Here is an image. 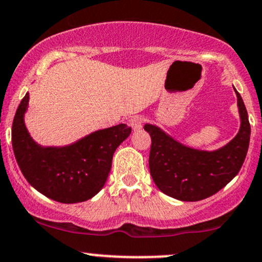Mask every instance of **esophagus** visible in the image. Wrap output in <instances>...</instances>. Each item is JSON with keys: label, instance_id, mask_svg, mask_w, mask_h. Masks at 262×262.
Listing matches in <instances>:
<instances>
[{"label": "esophagus", "instance_id": "obj_1", "mask_svg": "<svg viewBox=\"0 0 262 262\" xmlns=\"http://www.w3.org/2000/svg\"><path fill=\"white\" fill-rule=\"evenodd\" d=\"M143 122H144V119H143L142 117L136 116L129 120V125L132 126V129H133L134 132H138L143 128Z\"/></svg>", "mask_w": 262, "mask_h": 262}]
</instances>
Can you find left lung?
Segmentation results:
<instances>
[{"label": "left lung", "instance_id": "8db88e82", "mask_svg": "<svg viewBox=\"0 0 262 262\" xmlns=\"http://www.w3.org/2000/svg\"><path fill=\"white\" fill-rule=\"evenodd\" d=\"M240 129L231 140L215 150L188 146L159 128L146 123L151 146L149 169L160 191L182 201H199L216 194L240 171L250 143L248 112L238 92Z\"/></svg>", "mask_w": 262, "mask_h": 262}]
</instances>
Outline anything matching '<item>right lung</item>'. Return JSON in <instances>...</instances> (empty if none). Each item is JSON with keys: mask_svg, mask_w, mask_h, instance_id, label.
<instances>
[{"mask_svg": "<svg viewBox=\"0 0 262 262\" xmlns=\"http://www.w3.org/2000/svg\"><path fill=\"white\" fill-rule=\"evenodd\" d=\"M30 94L26 93L14 114L12 146L17 164L27 182L45 196L63 204L92 199L102 190L116 149L132 133L118 124L99 129L62 146L34 142L25 124Z\"/></svg>", "mask_w": 262, "mask_h": 262, "instance_id": "obj_1", "label": "right lung"}]
</instances>
